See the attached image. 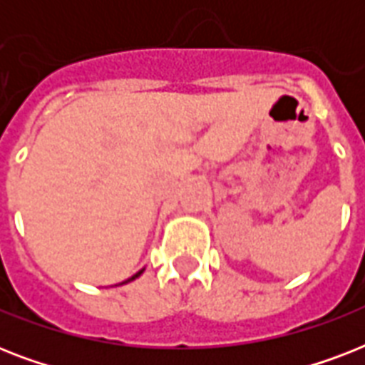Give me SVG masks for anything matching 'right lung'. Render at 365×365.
Here are the masks:
<instances>
[{
  "label": "right lung",
  "instance_id": "add662e5",
  "mask_svg": "<svg viewBox=\"0 0 365 365\" xmlns=\"http://www.w3.org/2000/svg\"><path fill=\"white\" fill-rule=\"evenodd\" d=\"M142 272H143V271L136 272V274H134V277H132V278H128V280H126V282H130V280H134V278H138V277H140V274H142Z\"/></svg>",
  "mask_w": 365,
  "mask_h": 365
}]
</instances>
